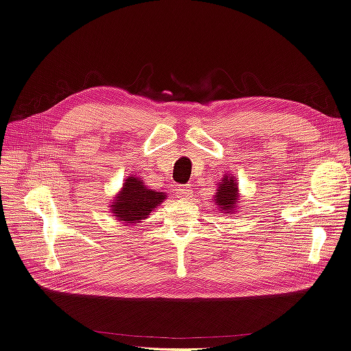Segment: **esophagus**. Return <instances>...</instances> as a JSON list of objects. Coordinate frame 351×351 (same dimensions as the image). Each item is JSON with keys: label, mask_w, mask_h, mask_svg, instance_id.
Instances as JSON below:
<instances>
[{"label": "esophagus", "mask_w": 351, "mask_h": 351, "mask_svg": "<svg viewBox=\"0 0 351 351\" xmlns=\"http://www.w3.org/2000/svg\"><path fill=\"white\" fill-rule=\"evenodd\" d=\"M176 197L178 198H182V199L193 198V189H191V186H188V185L178 186L176 188Z\"/></svg>", "instance_id": "1"}]
</instances>
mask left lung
<instances>
[{"label":"left lung","instance_id":"8db88e82","mask_svg":"<svg viewBox=\"0 0 351 351\" xmlns=\"http://www.w3.org/2000/svg\"><path fill=\"white\" fill-rule=\"evenodd\" d=\"M215 198L220 210H234L238 199V186L232 176L225 175L222 184L217 188Z\"/></svg>","mask_w":351,"mask_h":351}]
</instances>
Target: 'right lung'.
I'll return each mask as SVG.
<instances>
[{"mask_svg":"<svg viewBox=\"0 0 351 351\" xmlns=\"http://www.w3.org/2000/svg\"><path fill=\"white\" fill-rule=\"evenodd\" d=\"M165 198V193L148 189L138 178L131 176L126 179L122 193L113 202L112 212L119 220L134 223L148 217V213H152Z\"/></svg>","mask_w":351,"mask_h":351,"instance_id":"add662e5","label":"right lung"}]
</instances>
